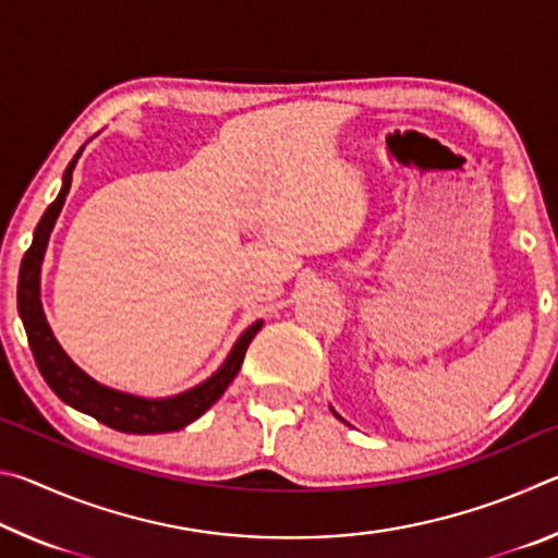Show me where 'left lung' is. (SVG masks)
I'll return each instance as SVG.
<instances>
[{
	"label": "left lung",
	"instance_id": "left-lung-1",
	"mask_svg": "<svg viewBox=\"0 0 558 558\" xmlns=\"http://www.w3.org/2000/svg\"><path fill=\"white\" fill-rule=\"evenodd\" d=\"M332 413H335V415H337V418H339V421H344V418H342V415H339V413H337V411H335V409H332Z\"/></svg>",
	"mask_w": 558,
	"mask_h": 558
}]
</instances>
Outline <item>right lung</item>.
Instances as JSON below:
<instances>
[{
	"mask_svg": "<svg viewBox=\"0 0 558 558\" xmlns=\"http://www.w3.org/2000/svg\"><path fill=\"white\" fill-rule=\"evenodd\" d=\"M83 147L75 153L69 167H65L61 192L49 209L44 211L41 221L34 231L29 251L24 253L22 270H19L16 295L19 317H22L26 337H29L36 366H39L46 384L51 386V391L59 396L63 403H69L75 411L88 413L96 421L122 433L147 436V433L179 430L209 411L211 405L221 399V393L229 389V384L241 369L245 349H248L251 339L256 337L258 329L263 327V319H256L251 327L243 329V335L235 339V344L231 347L229 356L223 359V364L209 376V379H204L202 384H196L182 393L162 396V399H147V396H135L112 389V386L100 384L93 379L90 374L83 372L81 366L63 352L59 339L53 337L41 305V266L46 256V245H49L56 219H59V214L63 209L65 194H69L71 189L73 169L75 162H78Z\"/></svg>",
	"mask_w": 558,
	"mask_h": 558,
	"instance_id": "right-lung-1",
	"label": "right lung"
}]
</instances>
